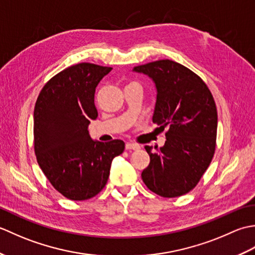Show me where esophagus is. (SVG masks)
Instances as JSON below:
<instances>
[{
    "mask_svg": "<svg viewBox=\"0 0 255 255\" xmlns=\"http://www.w3.org/2000/svg\"><path fill=\"white\" fill-rule=\"evenodd\" d=\"M125 147H126V150H138V149H140V145L137 144V143H133V142H127Z\"/></svg>",
    "mask_w": 255,
    "mask_h": 255,
    "instance_id": "obj_1",
    "label": "esophagus"
}]
</instances>
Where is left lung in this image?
I'll return each instance as SVG.
<instances>
[{
  "mask_svg": "<svg viewBox=\"0 0 255 255\" xmlns=\"http://www.w3.org/2000/svg\"><path fill=\"white\" fill-rule=\"evenodd\" d=\"M147 74L156 88L152 121L167 127L163 147L145 145L150 163L142 181L162 197L191 192L207 170L215 153L217 108L208 86L192 70L175 61L158 60L133 68Z\"/></svg>",
  "mask_w": 255,
  "mask_h": 255,
  "instance_id": "1",
  "label": "left lung"
}]
</instances>
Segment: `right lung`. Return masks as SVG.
I'll list each match as a JSON object with an SVG mask.
<instances>
[{
	"mask_svg": "<svg viewBox=\"0 0 255 255\" xmlns=\"http://www.w3.org/2000/svg\"><path fill=\"white\" fill-rule=\"evenodd\" d=\"M113 68L82 62L62 70L45 84L34 111L37 162L51 185L64 197L85 200L105 187L113 159L123 140H92L91 121L97 118L95 89Z\"/></svg>",
	"mask_w": 255,
	"mask_h": 255,
	"instance_id": "1",
	"label": "right lung"
}]
</instances>
